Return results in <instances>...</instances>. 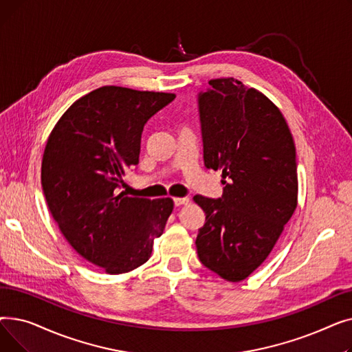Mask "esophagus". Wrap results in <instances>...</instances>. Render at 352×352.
I'll return each mask as SVG.
<instances>
[{"instance_id": "obj_1", "label": "esophagus", "mask_w": 352, "mask_h": 352, "mask_svg": "<svg viewBox=\"0 0 352 352\" xmlns=\"http://www.w3.org/2000/svg\"><path fill=\"white\" fill-rule=\"evenodd\" d=\"M188 202H190V198H188V197H182V198L177 197V198H174V204H175V207L186 206V204H188Z\"/></svg>"}]
</instances>
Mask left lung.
<instances>
[{
	"instance_id": "1",
	"label": "left lung",
	"mask_w": 352,
	"mask_h": 352,
	"mask_svg": "<svg viewBox=\"0 0 352 352\" xmlns=\"http://www.w3.org/2000/svg\"><path fill=\"white\" fill-rule=\"evenodd\" d=\"M198 94L204 165L223 171V197L195 195L206 212L199 261L221 278L245 280L272 251L298 202L295 145L271 100L234 78Z\"/></svg>"
}]
</instances>
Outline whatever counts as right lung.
<instances>
[{"label":"right lung","mask_w":352,"mask_h":352,"mask_svg":"<svg viewBox=\"0 0 352 352\" xmlns=\"http://www.w3.org/2000/svg\"><path fill=\"white\" fill-rule=\"evenodd\" d=\"M175 94L105 85L74 102L51 131L41 164L48 208L69 245L107 274L151 256L171 215V198L128 197L145 122Z\"/></svg>","instance_id":"add662e5"}]
</instances>
